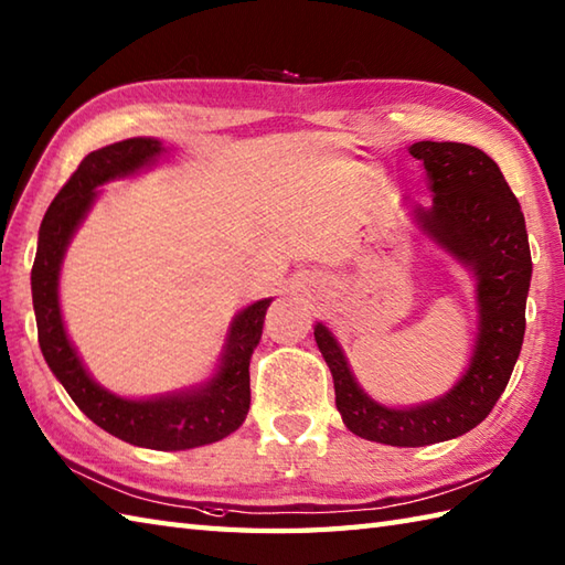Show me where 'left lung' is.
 <instances>
[{"label":"left lung","instance_id":"8db88e82","mask_svg":"<svg viewBox=\"0 0 565 565\" xmlns=\"http://www.w3.org/2000/svg\"><path fill=\"white\" fill-rule=\"evenodd\" d=\"M411 152L425 162L435 191L431 209L419 211V221L478 276L481 332L471 366L444 398L393 411L366 398L330 330L316 326L344 425L356 437L391 447H425L461 437L490 415L518 364L532 279L524 213L495 160L463 142L419 140Z\"/></svg>","mask_w":565,"mask_h":565}]
</instances>
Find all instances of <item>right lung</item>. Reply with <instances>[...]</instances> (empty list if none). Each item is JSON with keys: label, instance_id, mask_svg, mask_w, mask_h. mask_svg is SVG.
<instances>
[{"label": "right lung", "instance_id": "1", "mask_svg": "<svg viewBox=\"0 0 565 565\" xmlns=\"http://www.w3.org/2000/svg\"><path fill=\"white\" fill-rule=\"evenodd\" d=\"M160 150V140L130 138L94 150L79 162L43 215L31 291L41 352L79 411L94 425L136 447L179 451L218 441L243 425L249 411V356L259 344L271 298L247 306L235 318L223 366L206 386L152 401H124L89 379L67 340L57 303L60 262L72 233L92 206L94 189L140 170Z\"/></svg>", "mask_w": 565, "mask_h": 565}]
</instances>
